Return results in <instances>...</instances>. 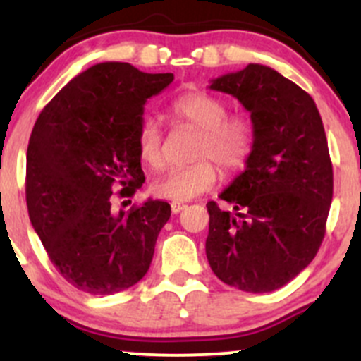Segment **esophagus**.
Wrapping results in <instances>:
<instances>
[{
	"label": "esophagus",
	"mask_w": 361,
	"mask_h": 361,
	"mask_svg": "<svg viewBox=\"0 0 361 361\" xmlns=\"http://www.w3.org/2000/svg\"><path fill=\"white\" fill-rule=\"evenodd\" d=\"M185 209V204L183 202H178V201H173L171 202V211H173L174 214H178L180 211Z\"/></svg>",
	"instance_id": "esophagus-1"
}]
</instances>
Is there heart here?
<instances>
[{"label": "heart", "mask_w": 361, "mask_h": 361, "mask_svg": "<svg viewBox=\"0 0 361 361\" xmlns=\"http://www.w3.org/2000/svg\"><path fill=\"white\" fill-rule=\"evenodd\" d=\"M171 113L180 122L199 130L194 159L188 166L174 167L152 183V194L167 201H190L209 190L218 180V169H241L253 152V126L246 116L227 115L224 99L209 92H188L171 104ZM137 157L145 166L160 169L164 166L162 130L154 116H147L136 133Z\"/></svg>", "instance_id": "obj_1"}]
</instances>
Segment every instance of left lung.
<instances>
[{
  "mask_svg": "<svg viewBox=\"0 0 361 361\" xmlns=\"http://www.w3.org/2000/svg\"><path fill=\"white\" fill-rule=\"evenodd\" d=\"M251 113L246 169L207 202L206 257L214 274L243 292L267 293L304 271L325 238L334 173L316 103L276 69L248 64L211 80Z\"/></svg>",
  "mask_w": 361,
  "mask_h": 361,
  "instance_id": "8db88e82",
  "label": "left lung"
}]
</instances>
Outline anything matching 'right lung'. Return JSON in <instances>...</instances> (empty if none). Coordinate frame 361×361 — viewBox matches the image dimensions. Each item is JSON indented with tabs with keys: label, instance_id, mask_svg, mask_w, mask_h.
<instances>
[{
	"label": "right lung",
	"instance_id": "right-lung-1",
	"mask_svg": "<svg viewBox=\"0 0 361 361\" xmlns=\"http://www.w3.org/2000/svg\"><path fill=\"white\" fill-rule=\"evenodd\" d=\"M174 80L127 63H99L69 80L32 127L25 201L49 258L75 288L111 295L148 272L171 206L152 201L111 213L145 181L136 133L145 104Z\"/></svg>",
	"mask_w": 361,
	"mask_h": 361
}]
</instances>
